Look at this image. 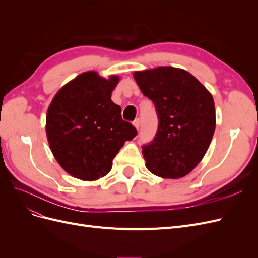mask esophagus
Returning <instances> with one entry per match:
<instances>
[{
	"instance_id": "esophagus-1",
	"label": "esophagus",
	"mask_w": 258,
	"mask_h": 258,
	"mask_svg": "<svg viewBox=\"0 0 258 258\" xmlns=\"http://www.w3.org/2000/svg\"><path fill=\"white\" fill-rule=\"evenodd\" d=\"M132 123H134V126L139 130V127H140V119H139V118H136Z\"/></svg>"
}]
</instances>
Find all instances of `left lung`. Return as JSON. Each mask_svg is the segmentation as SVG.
<instances>
[{"mask_svg":"<svg viewBox=\"0 0 258 258\" xmlns=\"http://www.w3.org/2000/svg\"><path fill=\"white\" fill-rule=\"evenodd\" d=\"M134 76L153 101L159 122L153 141L142 146L145 166L163 178L183 177L204 158L213 138V97L182 69L159 67Z\"/></svg>","mask_w":258,"mask_h":258,"instance_id":"left-lung-1","label":"left lung"}]
</instances>
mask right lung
<instances>
[{
	"label": "right lung",
	"mask_w": 258,
	"mask_h": 258,
	"mask_svg": "<svg viewBox=\"0 0 258 258\" xmlns=\"http://www.w3.org/2000/svg\"><path fill=\"white\" fill-rule=\"evenodd\" d=\"M118 76L80 74L54 96L46 116V135L54 158L69 174L95 181L110 172L113 159L137 129L121 118L111 100Z\"/></svg>",
	"instance_id": "right-lung-1"
}]
</instances>
